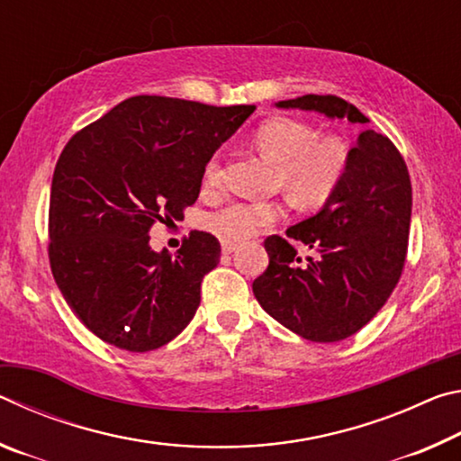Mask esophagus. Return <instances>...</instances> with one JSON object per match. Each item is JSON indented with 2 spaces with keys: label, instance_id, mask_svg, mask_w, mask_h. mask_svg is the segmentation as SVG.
I'll return each instance as SVG.
<instances>
[{
  "label": "esophagus",
  "instance_id": "1",
  "mask_svg": "<svg viewBox=\"0 0 461 461\" xmlns=\"http://www.w3.org/2000/svg\"><path fill=\"white\" fill-rule=\"evenodd\" d=\"M236 248H238L236 241H230V240H223V241H221V252H223V254L236 252Z\"/></svg>",
  "mask_w": 461,
  "mask_h": 461
}]
</instances>
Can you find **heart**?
I'll list each match as a JSON object with an SVG mask.
<instances>
[{
	"label": "heart",
	"instance_id": "1",
	"mask_svg": "<svg viewBox=\"0 0 461 461\" xmlns=\"http://www.w3.org/2000/svg\"><path fill=\"white\" fill-rule=\"evenodd\" d=\"M256 146L275 162L276 185L303 207H319L339 189L348 173L349 152L338 136H319L317 128L296 118H270L256 130ZM221 185V154L215 152L203 167V186ZM285 213L278 201H231L207 215V228L225 240L252 238L264 225Z\"/></svg>",
	"mask_w": 461,
	"mask_h": 461
}]
</instances>
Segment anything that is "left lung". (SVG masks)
<instances>
[{
    "instance_id": "8db88e82",
    "label": "left lung",
    "mask_w": 461,
    "mask_h": 461,
    "mask_svg": "<svg viewBox=\"0 0 461 461\" xmlns=\"http://www.w3.org/2000/svg\"><path fill=\"white\" fill-rule=\"evenodd\" d=\"M278 107L313 109L352 123L370 120L338 95H303ZM412 189L390 138L364 130L349 150L348 173L321 212L268 236V268L252 283L270 317L309 341H341L362 330L399 285L409 248ZM288 239L316 254L303 261Z\"/></svg>"
}]
</instances>
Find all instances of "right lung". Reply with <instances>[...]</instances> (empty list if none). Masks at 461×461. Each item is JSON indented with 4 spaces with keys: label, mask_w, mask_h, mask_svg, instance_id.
<instances>
[{
    "label": "right lung",
    "mask_w": 461,
    "mask_h": 461,
    "mask_svg": "<svg viewBox=\"0 0 461 461\" xmlns=\"http://www.w3.org/2000/svg\"><path fill=\"white\" fill-rule=\"evenodd\" d=\"M254 109L136 95L68 140L52 175L49 260L68 307L99 339L150 352L189 325L220 241L194 230L173 256L154 252L150 230L183 220L205 162Z\"/></svg>",
    "instance_id": "right-lung-1"
}]
</instances>
